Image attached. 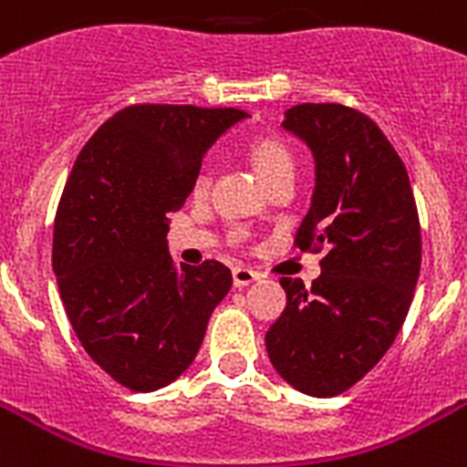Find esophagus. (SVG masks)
<instances>
[{
  "label": "esophagus",
  "mask_w": 467,
  "mask_h": 467,
  "mask_svg": "<svg viewBox=\"0 0 467 467\" xmlns=\"http://www.w3.org/2000/svg\"><path fill=\"white\" fill-rule=\"evenodd\" d=\"M261 273L254 271L249 266H234L233 268V280H234V287H246L252 285L254 280H259Z\"/></svg>",
  "instance_id": "1"
}]
</instances>
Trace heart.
Masks as SVG:
<instances>
[{
	"label": "heart",
	"instance_id": "heart-1",
	"mask_svg": "<svg viewBox=\"0 0 467 467\" xmlns=\"http://www.w3.org/2000/svg\"><path fill=\"white\" fill-rule=\"evenodd\" d=\"M249 155H252V162L256 172L261 174V180L268 182L271 177H275L278 172H287L293 170V153L285 143L280 141L278 136L273 134H261L254 136L252 143H249ZM208 187V174L201 170L194 180V192H203Z\"/></svg>",
	"mask_w": 467,
	"mask_h": 467
}]
</instances>
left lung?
<instances>
[{"label":"left lung","instance_id":"obj_1","mask_svg":"<svg viewBox=\"0 0 467 467\" xmlns=\"http://www.w3.org/2000/svg\"><path fill=\"white\" fill-rule=\"evenodd\" d=\"M283 127L317 161L295 246L324 259L312 287L280 278L287 305L266 348L287 384L331 398L377 367L408 317L422 261L420 215L400 155L365 112L302 102L287 109Z\"/></svg>","mask_w":467,"mask_h":467}]
</instances>
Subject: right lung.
<instances>
[{"label": "right lung", "mask_w": 467, "mask_h": 467, "mask_svg": "<svg viewBox=\"0 0 467 467\" xmlns=\"http://www.w3.org/2000/svg\"><path fill=\"white\" fill-rule=\"evenodd\" d=\"M237 108L139 102L112 115L76 158L55 215L52 266L90 359L131 391L180 377L233 285L221 261L177 268L168 213L194 189L206 148Z\"/></svg>", "instance_id": "obj_1"}]
</instances>
